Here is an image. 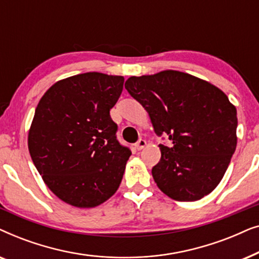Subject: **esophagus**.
I'll use <instances>...</instances> for the list:
<instances>
[{
	"label": "esophagus",
	"mask_w": 259,
	"mask_h": 259,
	"mask_svg": "<svg viewBox=\"0 0 259 259\" xmlns=\"http://www.w3.org/2000/svg\"><path fill=\"white\" fill-rule=\"evenodd\" d=\"M146 140H144V139H140V140H138V143L136 144V148L138 151H140V150H143V148L146 146Z\"/></svg>",
	"instance_id": "1"
}]
</instances>
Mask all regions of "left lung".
I'll list each match as a JSON object with an SVG mask.
<instances>
[{
  "mask_svg": "<svg viewBox=\"0 0 259 259\" xmlns=\"http://www.w3.org/2000/svg\"><path fill=\"white\" fill-rule=\"evenodd\" d=\"M127 92L150 115L154 132L172 145H159L152 168L159 189L172 199L207 196L224 177L237 146V109L224 92L191 74L162 70L131 76Z\"/></svg>",
  "mask_w": 259,
  "mask_h": 259,
  "instance_id": "left-lung-1",
  "label": "left lung"
}]
</instances>
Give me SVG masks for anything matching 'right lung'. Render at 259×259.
Returning <instances> with one entry per match:
<instances>
[{
  "label": "right lung",
  "instance_id": "1",
  "mask_svg": "<svg viewBox=\"0 0 259 259\" xmlns=\"http://www.w3.org/2000/svg\"><path fill=\"white\" fill-rule=\"evenodd\" d=\"M123 76L90 72L55 82L35 109L28 148L35 167L56 197L80 208L95 207L119 189L131 153L116 139L109 111Z\"/></svg>",
  "mask_w": 259,
  "mask_h": 259
}]
</instances>
